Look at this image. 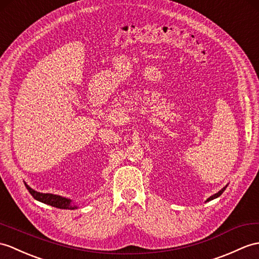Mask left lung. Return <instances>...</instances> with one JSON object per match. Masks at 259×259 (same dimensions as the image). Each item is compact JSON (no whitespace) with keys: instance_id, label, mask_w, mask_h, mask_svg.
<instances>
[{"instance_id":"obj_1","label":"left lung","mask_w":259,"mask_h":259,"mask_svg":"<svg viewBox=\"0 0 259 259\" xmlns=\"http://www.w3.org/2000/svg\"><path fill=\"white\" fill-rule=\"evenodd\" d=\"M226 188H227V185H225L223 189H222L221 191H219V192H218V193H215L214 195H212V196H209V197L207 198V200H206V202H208V201H212V200H214V198H216V197H219L220 195H222V193H223V192L225 191V189H226Z\"/></svg>"}]
</instances>
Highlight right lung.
<instances>
[{"label": "right lung", "instance_id": "obj_1", "mask_svg": "<svg viewBox=\"0 0 259 259\" xmlns=\"http://www.w3.org/2000/svg\"><path fill=\"white\" fill-rule=\"evenodd\" d=\"M26 189L28 190L29 193L32 194V196L41 203L48 204V205L57 207V208H64V209H75L77 206L71 205V200L69 198L63 197L61 195H55V194H50V193H39V192L33 190L32 188L25 183Z\"/></svg>", "mask_w": 259, "mask_h": 259}]
</instances>
